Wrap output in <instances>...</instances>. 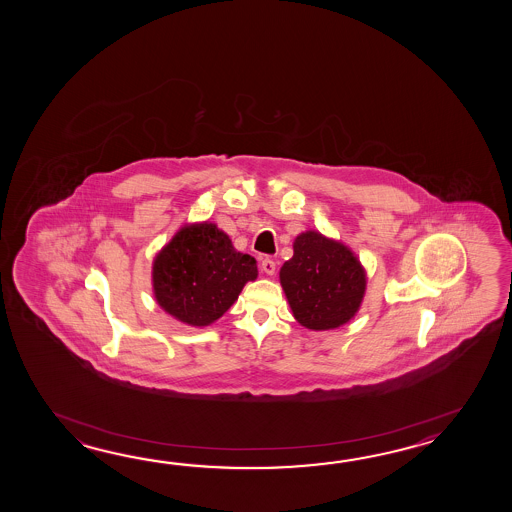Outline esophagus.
Listing matches in <instances>:
<instances>
[{"label": "esophagus", "mask_w": 512, "mask_h": 512, "mask_svg": "<svg viewBox=\"0 0 512 512\" xmlns=\"http://www.w3.org/2000/svg\"><path fill=\"white\" fill-rule=\"evenodd\" d=\"M261 271L265 272V274H269V276H272V274L276 272V263H274L271 258H265V260H261Z\"/></svg>", "instance_id": "obj_1"}]
</instances>
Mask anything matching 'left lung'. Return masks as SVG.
<instances>
[{"label":"left lung","mask_w":512,"mask_h":512,"mask_svg":"<svg viewBox=\"0 0 512 512\" xmlns=\"http://www.w3.org/2000/svg\"><path fill=\"white\" fill-rule=\"evenodd\" d=\"M293 251L280 269V283L296 322L311 331L348 324L359 313L368 283L357 254L318 230L298 234Z\"/></svg>","instance_id":"8db88e82"}]
</instances>
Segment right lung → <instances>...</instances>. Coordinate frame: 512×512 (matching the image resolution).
Wrapping results in <instances>:
<instances>
[{
  "instance_id": "1",
  "label": "right lung",
  "mask_w": 512,
  "mask_h": 512,
  "mask_svg": "<svg viewBox=\"0 0 512 512\" xmlns=\"http://www.w3.org/2000/svg\"><path fill=\"white\" fill-rule=\"evenodd\" d=\"M256 278V260L210 221L186 223L153 258V296L186 326L214 324Z\"/></svg>"
}]
</instances>
